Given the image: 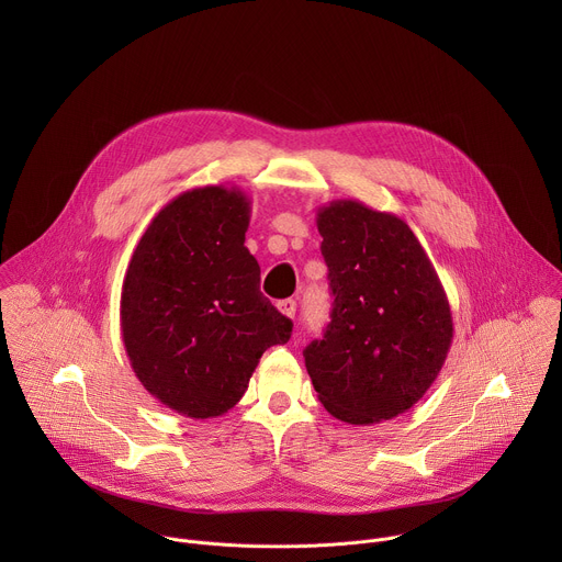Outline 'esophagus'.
Wrapping results in <instances>:
<instances>
[{"mask_svg": "<svg viewBox=\"0 0 562 562\" xmlns=\"http://www.w3.org/2000/svg\"><path fill=\"white\" fill-rule=\"evenodd\" d=\"M295 308H297V304H295V300H280L278 302V311L282 313V315H286V317H295Z\"/></svg>", "mask_w": 562, "mask_h": 562, "instance_id": "obj_1", "label": "esophagus"}]
</instances>
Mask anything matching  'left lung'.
I'll return each mask as SVG.
<instances>
[{
    "label": "left lung",
    "mask_w": 562,
    "mask_h": 562,
    "mask_svg": "<svg viewBox=\"0 0 562 562\" xmlns=\"http://www.w3.org/2000/svg\"><path fill=\"white\" fill-rule=\"evenodd\" d=\"M334 293L323 340L304 364L325 409L375 425L412 409L438 378L453 317L442 282L405 220L358 200L317 209Z\"/></svg>",
    "instance_id": "left-lung-1"
}]
</instances>
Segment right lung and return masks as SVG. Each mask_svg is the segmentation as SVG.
I'll list each match as a JSON object with an SVG mask.
<instances>
[{
	"label": "right lung",
	"mask_w": 562,
	"mask_h": 562,
	"mask_svg": "<svg viewBox=\"0 0 562 562\" xmlns=\"http://www.w3.org/2000/svg\"><path fill=\"white\" fill-rule=\"evenodd\" d=\"M251 200L235 187H198L150 220L126 267L120 325L142 386L180 416H224L245 395L291 319L260 293L245 247Z\"/></svg>",
	"instance_id": "obj_1"
}]
</instances>
